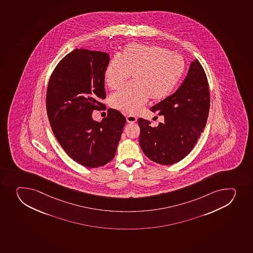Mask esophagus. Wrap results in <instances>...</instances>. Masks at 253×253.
<instances>
[{
    "label": "esophagus",
    "instance_id": "esophagus-1",
    "mask_svg": "<svg viewBox=\"0 0 253 253\" xmlns=\"http://www.w3.org/2000/svg\"><path fill=\"white\" fill-rule=\"evenodd\" d=\"M126 120H127L128 123H135L137 121V118L135 116H133V115H127Z\"/></svg>",
    "mask_w": 253,
    "mask_h": 253
}]
</instances>
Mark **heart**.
<instances>
[{
    "label": "heart",
    "mask_w": 253,
    "mask_h": 253,
    "mask_svg": "<svg viewBox=\"0 0 253 253\" xmlns=\"http://www.w3.org/2000/svg\"><path fill=\"white\" fill-rule=\"evenodd\" d=\"M185 71V59L180 54L158 46L128 44L104 71L105 83L112 90L121 86L130 74L133 78L132 83L113 93L110 105L122 112L136 114L148 97L155 101L168 97Z\"/></svg>",
    "instance_id": "1"
}]
</instances>
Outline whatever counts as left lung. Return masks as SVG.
Here are the masks:
<instances>
[{
    "instance_id": "8db88e82",
    "label": "left lung",
    "mask_w": 253,
    "mask_h": 253,
    "mask_svg": "<svg viewBox=\"0 0 253 253\" xmlns=\"http://www.w3.org/2000/svg\"><path fill=\"white\" fill-rule=\"evenodd\" d=\"M210 105L207 77L195 59L176 91L150 109L163 115L164 122L152 127L150 121L138 119L139 143L144 154L163 165L182 160L191 152L205 128Z\"/></svg>"
}]
</instances>
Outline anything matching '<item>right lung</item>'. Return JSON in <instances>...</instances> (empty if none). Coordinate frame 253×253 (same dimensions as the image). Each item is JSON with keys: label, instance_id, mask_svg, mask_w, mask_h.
Masks as SVG:
<instances>
[{"label": "right lung", "instance_id": "right-lung-1", "mask_svg": "<svg viewBox=\"0 0 253 253\" xmlns=\"http://www.w3.org/2000/svg\"><path fill=\"white\" fill-rule=\"evenodd\" d=\"M109 54L76 48L58 63L48 82L46 109L52 130L71 158L89 168L115 157L126 119L110 110L101 122L91 117L105 99L104 71Z\"/></svg>", "mask_w": 253, "mask_h": 253}]
</instances>
